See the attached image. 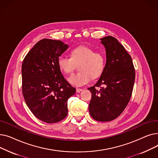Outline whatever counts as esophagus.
I'll return each instance as SVG.
<instances>
[{"instance_id":"1","label":"esophagus","mask_w":158,"mask_h":158,"mask_svg":"<svg viewBox=\"0 0 158 158\" xmlns=\"http://www.w3.org/2000/svg\"><path fill=\"white\" fill-rule=\"evenodd\" d=\"M82 89H81V88H76V92H77V93H79V92H82Z\"/></svg>"}]
</instances>
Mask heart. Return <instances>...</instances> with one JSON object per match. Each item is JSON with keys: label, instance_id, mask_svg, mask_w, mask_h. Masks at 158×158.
I'll use <instances>...</instances> for the list:
<instances>
[{"label": "heart", "instance_id": "1", "mask_svg": "<svg viewBox=\"0 0 158 158\" xmlns=\"http://www.w3.org/2000/svg\"><path fill=\"white\" fill-rule=\"evenodd\" d=\"M79 72L68 78L69 83L75 86H84L92 80L101 76L104 71L106 58L102 52H94V49L86 46H80L73 49L70 57L60 56L57 64L61 71L66 74L71 73L76 64H79Z\"/></svg>", "mask_w": 158, "mask_h": 158}]
</instances>
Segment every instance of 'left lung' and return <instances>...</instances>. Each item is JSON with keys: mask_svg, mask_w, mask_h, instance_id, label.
<instances>
[{"mask_svg": "<svg viewBox=\"0 0 158 158\" xmlns=\"http://www.w3.org/2000/svg\"><path fill=\"white\" fill-rule=\"evenodd\" d=\"M101 40L106 48V63L97 83L88 88L92 93L89 112L95 120L109 122L117 118L127 106L135 71L131 56L117 39L108 36Z\"/></svg>", "mask_w": 158, "mask_h": 158, "instance_id": "1", "label": "left lung"}]
</instances>
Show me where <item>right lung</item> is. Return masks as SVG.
Returning <instances> with one entry per match:
<instances>
[{"mask_svg":"<svg viewBox=\"0 0 158 158\" xmlns=\"http://www.w3.org/2000/svg\"><path fill=\"white\" fill-rule=\"evenodd\" d=\"M69 48L61 41L43 39L25 57L22 66V93L36 118L48 123L63 120L68 114V99L76 94L57 64Z\"/></svg>","mask_w":158,"mask_h":158,"instance_id":"add662e5","label":"right lung"}]
</instances>
